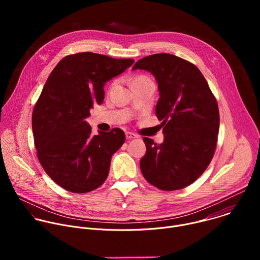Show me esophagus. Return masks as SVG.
Segmentation results:
<instances>
[{
    "label": "esophagus",
    "instance_id": "1",
    "mask_svg": "<svg viewBox=\"0 0 260 260\" xmlns=\"http://www.w3.org/2000/svg\"><path fill=\"white\" fill-rule=\"evenodd\" d=\"M125 137H126V139H135V138H137V135H135L134 133H131V132H126Z\"/></svg>",
    "mask_w": 260,
    "mask_h": 260
}]
</instances>
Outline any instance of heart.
<instances>
[{
	"instance_id": "b5f03b06",
	"label": "heart",
	"mask_w": 260,
	"mask_h": 260,
	"mask_svg": "<svg viewBox=\"0 0 260 260\" xmlns=\"http://www.w3.org/2000/svg\"><path fill=\"white\" fill-rule=\"evenodd\" d=\"M144 78H147V77H144V76H139V77H136V78H134V79H133V81H132V82H134V81H136V80H140V79H144Z\"/></svg>"
}]
</instances>
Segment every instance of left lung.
<instances>
[{
    "label": "left lung",
    "instance_id": "8db88e82",
    "mask_svg": "<svg viewBox=\"0 0 260 260\" xmlns=\"http://www.w3.org/2000/svg\"><path fill=\"white\" fill-rule=\"evenodd\" d=\"M138 69L150 72L158 84L155 113L165 137L161 144L143 138L141 172L158 189H182L206 171L214 155L220 122L216 99L201 71L176 55L146 56L133 67Z\"/></svg>",
    "mask_w": 260,
    "mask_h": 260
}]
</instances>
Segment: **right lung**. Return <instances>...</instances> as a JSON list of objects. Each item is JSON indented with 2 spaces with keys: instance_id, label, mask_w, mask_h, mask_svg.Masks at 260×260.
Returning a JSON list of instances; mask_svg holds the SVG:
<instances>
[{
  "instance_id": "right-lung-1",
  "label": "right lung",
  "mask_w": 260,
  "mask_h": 260,
  "mask_svg": "<svg viewBox=\"0 0 260 260\" xmlns=\"http://www.w3.org/2000/svg\"><path fill=\"white\" fill-rule=\"evenodd\" d=\"M134 62L81 52L63 57L49 75L34 108L31 126L41 166L66 190L89 192L107 179L124 132L113 128L92 135L85 119L94 104L103 103L104 85Z\"/></svg>"
}]
</instances>
